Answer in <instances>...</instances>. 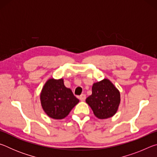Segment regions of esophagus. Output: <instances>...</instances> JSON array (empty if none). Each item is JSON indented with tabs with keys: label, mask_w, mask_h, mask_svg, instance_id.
I'll return each instance as SVG.
<instances>
[{
	"label": "esophagus",
	"mask_w": 157,
	"mask_h": 157,
	"mask_svg": "<svg viewBox=\"0 0 157 157\" xmlns=\"http://www.w3.org/2000/svg\"><path fill=\"white\" fill-rule=\"evenodd\" d=\"M85 99H86V95L85 94H82L80 96H79V100L82 101H84Z\"/></svg>",
	"instance_id": "1"
}]
</instances>
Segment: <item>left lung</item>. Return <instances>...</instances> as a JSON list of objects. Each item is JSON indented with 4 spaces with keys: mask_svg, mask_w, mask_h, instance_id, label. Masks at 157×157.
I'll return each instance as SVG.
<instances>
[{
    "mask_svg": "<svg viewBox=\"0 0 157 157\" xmlns=\"http://www.w3.org/2000/svg\"><path fill=\"white\" fill-rule=\"evenodd\" d=\"M99 119H106L116 114L121 102L120 91L109 79L95 82L92 86V94L86 99Z\"/></svg>",
    "mask_w": 157,
    "mask_h": 157,
    "instance_id": "1",
    "label": "left lung"
}]
</instances>
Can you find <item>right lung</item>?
Here are the masks:
<instances>
[{
  "mask_svg": "<svg viewBox=\"0 0 157 157\" xmlns=\"http://www.w3.org/2000/svg\"><path fill=\"white\" fill-rule=\"evenodd\" d=\"M41 107L53 119H63L79 102L70 89L66 88L63 79L50 78L44 84L40 94Z\"/></svg>",
  "mask_w": 157,
  "mask_h": 157,
  "instance_id": "1",
  "label": "right lung"
}]
</instances>
